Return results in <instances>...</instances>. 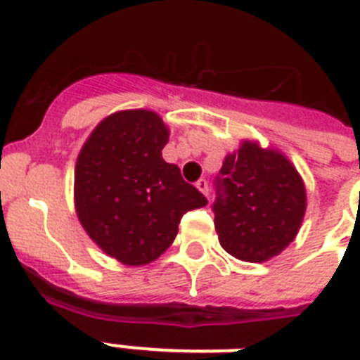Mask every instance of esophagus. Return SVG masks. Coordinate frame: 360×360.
<instances>
[{"label":"esophagus","mask_w":360,"mask_h":360,"mask_svg":"<svg viewBox=\"0 0 360 360\" xmlns=\"http://www.w3.org/2000/svg\"><path fill=\"white\" fill-rule=\"evenodd\" d=\"M196 188L200 192H203V194H205V196H209V183L205 179H200L196 183Z\"/></svg>","instance_id":"obj_1"}]
</instances>
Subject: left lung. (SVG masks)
<instances>
[{
	"label": "left lung",
	"instance_id": "obj_1",
	"mask_svg": "<svg viewBox=\"0 0 360 360\" xmlns=\"http://www.w3.org/2000/svg\"><path fill=\"white\" fill-rule=\"evenodd\" d=\"M214 183V228L228 254L262 263L295 239L307 211V188L278 149L240 141L239 151L226 155Z\"/></svg>",
	"mask_w": 360,
	"mask_h": 360
}]
</instances>
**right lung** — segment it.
<instances>
[{"label": "right lung", "mask_w": 360, "mask_h": 360, "mask_svg": "<svg viewBox=\"0 0 360 360\" xmlns=\"http://www.w3.org/2000/svg\"><path fill=\"white\" fill-rule=\"evenodd\" d=\"M169 129L151 110H121L93 129L75 168V207L95 245L123 265L168 250L186 211L207 205L162 158Z\"/></svg>", "instance_id": "add662e5"}]
</instances>
